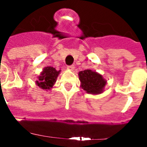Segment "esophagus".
<instances>
[{"instance_id":"esophagus-1","label":"esophagus","mask_w":147,"mask_h":147,"mask_svg":"<svg viewBox=\"0 0 147 147\" xmlns=\"http://www.w3.org/2000/svg\"><path fill=\"white\" fill-rule=\"evenodd\" d=\"M67 69H69L71 71H73L75 69V66L74 65H69V66H67Z\"/></svg>"}]
</instances>
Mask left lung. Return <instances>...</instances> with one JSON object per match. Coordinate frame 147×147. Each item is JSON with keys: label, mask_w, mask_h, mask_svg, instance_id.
Here are the masks:
<instances>
[{"label": "left lung", "mask_w": 147, "mask_h": 147, "mask_svg": "<svg viewBox=\"0 0 147 147\" xmlns=\"http://www.w3.org/2000/svg\"><path fill=\"white\" fill-rule=\"evenodd\" d=\"M81 87L86 93L91 94H98L103 92L106 85V80L96 71L92 70L82 71L79 72Z\"/></svg>", "instance_id": "left-lung-1"}]
</instances>
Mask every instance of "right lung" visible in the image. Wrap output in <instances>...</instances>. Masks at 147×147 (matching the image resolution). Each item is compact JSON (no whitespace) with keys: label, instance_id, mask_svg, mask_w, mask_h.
<instances>
[{"label":"right lung","instance_id":"add662e5","mask_svg":"<svg viewBox=\"0 0 147 147\" xmlns=\"http://www.w3.org/2000/svg\"><path fill=\"white\" fill-rule=\"evenodd\" d=\"M61 72V70L57 71L53 67H45L38 77L35 83L37 86L43 90H50L56 83L58 75Z\"/></svg>","mask_w":147,"mask_h":147}]
</instances>
